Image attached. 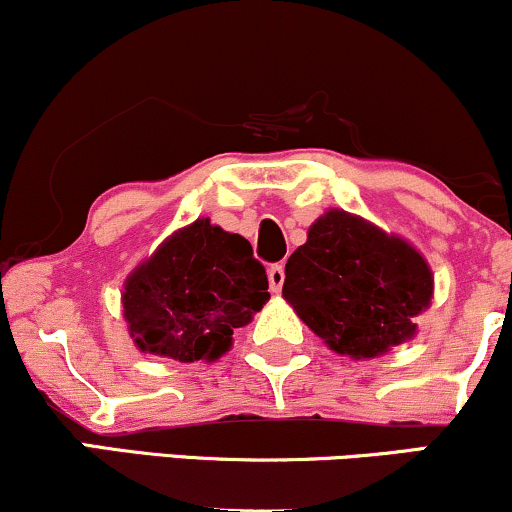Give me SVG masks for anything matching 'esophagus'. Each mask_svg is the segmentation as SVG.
I'll return each instance as SVG.
<instances>
[{"label":"esophagus","mask_w":512,"mask_h":512,"mask_svg":"<svg viewBox=\"0 0 512 512\" xmlns=\"http://www.w3.org/2000/svg\"><path fill=\"white\" fill-rule=\"evenodd\" d=\"M267 279H269V291L279 293L281 286H284V279H286L284 264H272V267H269V272H267Z\"/></svg>","instance_id":"esophagus-1"}]
</instances>
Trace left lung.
Segmentation results:
<instances>
[{"instance_id": "obj_1", "label": "left lung", "mask_w": 512, "mask_h": 512, "mask_svg": "<svg viewBox=\"0 0 512 512\" xmlns=\"http://www.w3.org/2000/svg\"><path fill=\"white\" fill-rule=\"evenodd\" d=\"M281 296L332 351L366 361L416 337L433 272L409 240L327 209L286 262Z\"/></svg>"}]
</instances>
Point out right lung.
<instances>
[{"mask_svg":"<svg viewBox=\"0 0 512 512\" xmlns=\"http://www.w3.org/2000/svg\"><path fill=\"white\" fill-rule=\"evenodd\" d=\"M252 245L209 219L178 228L129 272L122 317L142 354L180 363L216 361L269 301Z\"/></svg>","mask_w":512,"mask_h":512,"instance_id":"right-lung-1","label":"right lung"}]
</instances>
